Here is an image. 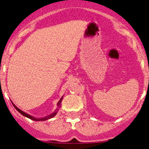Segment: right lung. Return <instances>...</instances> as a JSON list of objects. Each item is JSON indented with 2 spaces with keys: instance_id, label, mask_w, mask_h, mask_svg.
<instances>
[{
  "instance_id": "right-lung-1",
  "label": "right lung",
  "mask_w": 149,
  "mask_h": 149,
  "mask_svg": "<svg viewBox=\"0 0 149 149\" xmlns=\"http://www.w3.org/2000/svg\"><path fill=\"white\" fill-rule=\"evenodd\" d=\"M63 97H61V100H59V102H58V104H57V105H58V108H57V109H55V110L54 111V112H52V114H50V115H47V116L45 117V118H34V117L31 116V115H29V114L26 113V112H23V111H22V110H21V109H19V108H18L17 107H16V105H15L13 103V106H14V107L16 108V109L18 111V112H20V113L22 114V115L25 116V117H26V118H29V119L32 120H34V121H45V120H47L50 119V118H53V117H55V115H57V113H58V110H59V108H61V102H62V100H63Z\"/></svg>"
}]
</instances>
